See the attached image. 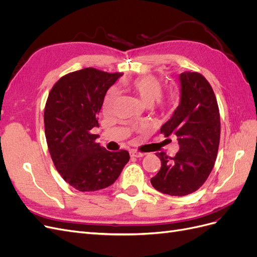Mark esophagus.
<instances>
[{
	"mask_svg": "<svg viewBox=\"0 0 257 257\" xmlns=\"http://www.w3.org/2000/svg\"><path fill=\"white\" fill-rule=\"evenodd\" d=\"M130 154H131V157H133V158H143L145 155V153L139 152L137 150H131Z\"/></svg>",
	"mask_w": 257,
	"mask_h": 257,
	"instance_id": "esophagus-1",
	"label": "esophagus"
}]
</instances>
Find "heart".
I'll use <instances>...</instances> for the list:
<instances>
[{"mask_svg": "<svg viewBox=\"0 0 257 257\" xmlns=\"http://www.w3.org/2000/svg\"><path fill=\"white\" fill-rule=\"evenodd\" d=\"M131 89L142 99V102L146 105H152L154 102L162 103V94L164 92V85L163 82L153 75H145L134 79L131 83ZM118 93L115 90H111L108 93L105 103L104 109L105 111H110L114 106Z\"/></svg>", "mask_w": 257, "mask_h": 257, "instance_id": "obj_1", "label": "heart"}]
</instances>
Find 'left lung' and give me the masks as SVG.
<instances>
[{"label": "left lung", "mask_w": 257, "mask_h": 257, "mask_svg": "<svg viewBox=\"0 0 257 257\" xmlns=\"http://www.w3.org/2000/svg\"><path fill=\"white\" fill-rule=\"evenodd\" d=\"M181 102L172 118L161 127L165 137L177 136L178 153L170 158L158 153L161 169L151 178L155 190L170 196L197 191L214 166L220 145L221 121L212 87L197 72L180 75Z\"/></svg>", "instance_id": "1"}]
</instances>
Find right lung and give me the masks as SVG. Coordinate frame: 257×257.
<instances>
[{
    "instance_id": "add662e5",
    "label": "right lung",
    "mask_w": 257,
    "mask_h": 257,
    "mask_svg": "<svg viewBox=\"0 0 257 257\" xmlns=\"http://www.w3.org/2000/svg\"><path fill=\"white\" fill-rule=\"evenodd\" d=\"M122 75L82 68L62 76L49 92L44 124L50 157L62 178L80 192L111 185L130 160L126 150L100 147L91 132L98 126L107 90Z\"/></svg>"
}]
</instances>
